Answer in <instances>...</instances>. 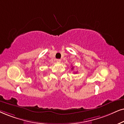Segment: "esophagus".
Returning a JSON list of instances; mask_svg holds the SVG:
<instances>
[{"label":"esophagus","mask_w":124,"mask_h":124,"mask_svg":"<svg viewBox=\"0 0 124 124\" xmlns=\"http://www.w3.org/2000/svg\"><path fill=\"white\" fill-rule=\"evenodd\" d=\"M56 61H57V62H61V60L60 59H56Z\"/></svg>","instance_id":"1"}]
</instances>
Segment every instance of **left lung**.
Returning a JSON list of instances; mask_svg holds the SVG:
<instances>
[{
    "instance_id": "1",
    "label": "left lung",
    "mask_w": 124,
    "mask_h": 124,
    "mask_svg": "<svg viewBox=\"0 0 124 124\" xmlns=\"http://www.w3.org/2000/svg\"><path fill=\"white\" fill-rule=\"evenodd\" d=\"M72 69H73V67H72Z\"/></svg>"
}]
</instances>
